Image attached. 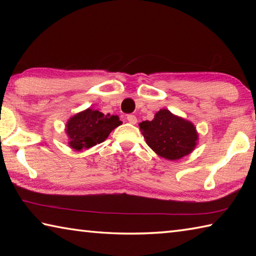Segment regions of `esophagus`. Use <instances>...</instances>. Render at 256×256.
<instances>
[{
  "label": "esophagus",
  "instance_id": "34e87169",
  "mask_svg": "<svg viewBox=\"0 0 256 256\" xmlns=\"http://www.w3.org/2000/svg\"><path fill=\"white\" fill-rule=\"evenodd\" d=\"M128 120L131 124H136L138 123V118H136V115H132V114H130V115H128Z\"/></svg>",
  "mask_w": 256,
  "mask_h": 256
}]
</instances>
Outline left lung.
Returning a JSON list of instances; mask_svg holds the SVG:
<instances>
[{
  "instance_id": "left-lung-1",
  "label": "left lung",
  "mask_w": 256,
  "mask_h": 256,
  "mask_svg": "<svg viewBox=\"0 0 256 256\" xmlns=\"http://www.w3.org/2000/svg\"><path fill=\"white\" fill-rule=\"evenodd\" d=\"M138 126L146 144L168 160H178L190 154L198 141L196 125L164 108L156 112L152 120H144Z\"/></svg>"
}]
</instances>
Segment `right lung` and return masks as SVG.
Instances as JSON below:
<instances>
[{"label":"right lung","mask_w":256,"mask_h":256,"mask_svg":"<svg viewBox=\"0 0 256 256\" xmlns=\"http://www.w3.org/2000/svg\"><path fill=\"white\" fill-rule=\"evenodd\" d=\"M122 120L118 115H105L94 108L76 112L66 124V133L68 138V146L76 151L92 148L106 140Z\"/></svg>","instance_id":"1"}]
</instances>
